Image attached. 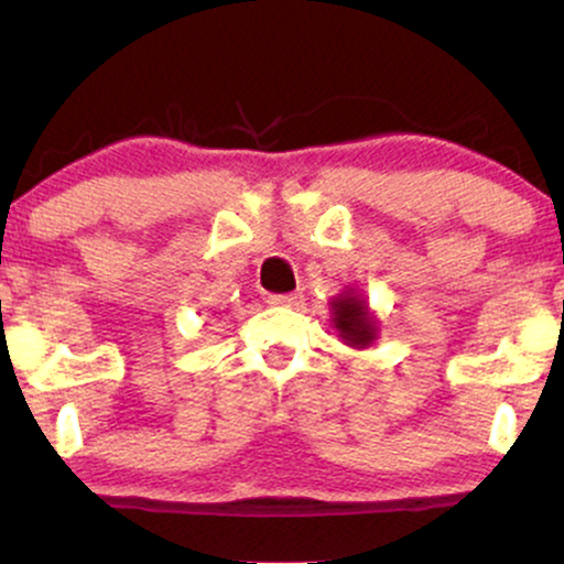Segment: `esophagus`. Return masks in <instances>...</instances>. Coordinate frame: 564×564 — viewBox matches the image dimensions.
<instances>
[{"label":"esophagus","mask_w":564,"mask_h":564,"mask_svg":"<svg viewBox=\"0 0 564 564\" xmlns=\"http://www.w3.org/2000/svg\"><path fill=\"white\" fill-rule=\"evenodd\" d=\"M300 302H302L300 294H273V296H268V304H273V307H296Z\"/></svg>","instance_id":"obj_1"}]
</instances>
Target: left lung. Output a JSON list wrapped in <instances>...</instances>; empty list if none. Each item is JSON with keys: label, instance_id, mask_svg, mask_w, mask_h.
<instances>
[{"label": "left lung", "instance_id": "8db88e82", "mask_svg": "<svg viewBox=\"0 0 564 564\" xmlns=\"http://www.w3.org/2000/svg\"><path fill=\"white\" fill-rule=\"evenodd\" d=\"M332 323L347 347L366 349L379 339V321L358 289H345L332 302Z\"/></svg>", "mask_w": 564, "mask_h": 564}]
</instances>
